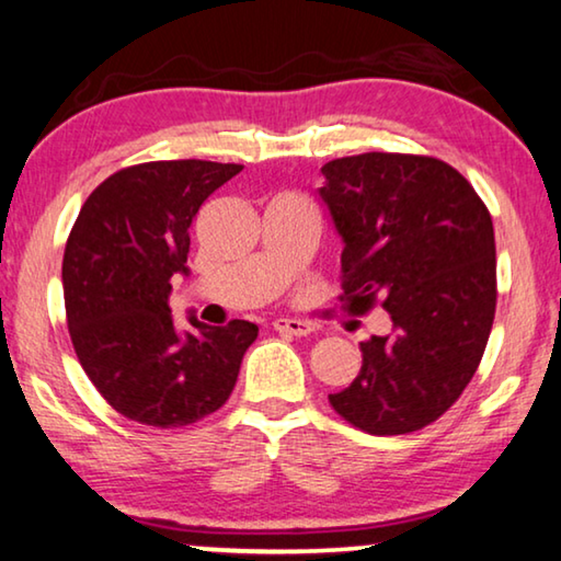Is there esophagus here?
Wrapping results in <instances>:
<instances>
[{"label": "esophagus", "instance_id": "34e87169", "mask_svg": "<svg viewBox=\"0 0 561 561\" xmlns=\"http://www.w3.org/2000/svg\"><path fill=\"white\" fill-rule=\"evenodd\" d=\"M273 329L278 333H286V335H308L310 331H313V325L300 321V318H275Z\"/></svg>", "mask_w": 561, "mask_h": 561}]
</instances>
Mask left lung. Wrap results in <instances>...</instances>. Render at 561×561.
Segmentation results:
<instances>
[{"label":"left lung","mask_w":561,"mask_h":561,"mask_svg":"<svg viewBox=\"0 0 561 561\" xmlns=\"http://www.w3.org/2000/svg\"><path fill=\"white\" fill-rule=\"evenodd\" d=\"M318 195L343 238L348 316L389 310L393 335L360 343L364 366L329 401L374 436L419 431L449 411L484 356L496 310L486 205L449 162L364 152L325 162Z\"/></svg>","instance_id":"8db88e82"}]
</instances>
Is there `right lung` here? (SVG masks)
Wrapping results in <instances>:
<instances>
[{
	"label": "right lung",
	"mask_w": 561,
	"mask_h": 561,
	"mask_svg": "<svg viewBox=\"0 0 561 561\" xmlns=\"http://www.w3.org/2000/svg\"><path fill=\"white\" fill-rule=\"evenodd\" d=\"M243 165L158 160L123 168L84 201L65 245L62 288L77 358L112 409L137 424L180 428L210 416L236 389L257 325L180 333L172 275L187 271L201 205Z\"/></svg>",
	"instance_id": "add662e5"
}]
</instances>
